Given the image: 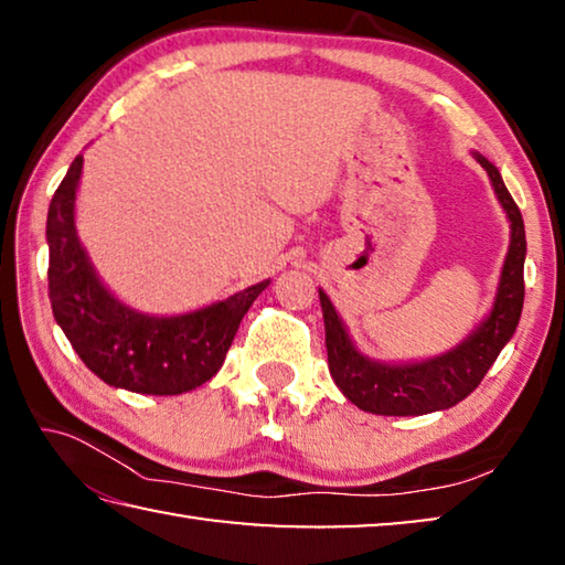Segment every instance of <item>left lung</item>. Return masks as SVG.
Wrapping results in <instances>:
<instances>
[{
  "label": "left lung",
  "mask_w": 565,
  "mask_h": 565,
  "mask_svg": "<svg viewBox=\"0 0 565 565\" xmlns=\"http://www.w3.org/2000/svg\"><path fill=\"white\" fill-rule=\"evenodd\" d=\"M478 164L489 171L491 184L499 194L511 222V246L505 256L501 286L495 294L491 317L486 319L476 333H471L461 347L444 353V356L411 363V366H388V363L369 361L353 349L347 329L333 309L329 296H321L323 323H327V351L329 371L341 394L351 404L379 416H420L431 411L451 408L463 401L489 374L501 349L519 327L523 309V262H525V228L521 209L505 189L503 179L489 159L476 154Z\"/></svg>",
  "instance_id": "1"
}]
</instances>
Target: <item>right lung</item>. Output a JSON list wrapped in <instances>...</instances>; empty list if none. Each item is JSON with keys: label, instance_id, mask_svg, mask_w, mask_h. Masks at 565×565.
<instances>
[{"label": "right lung", "instance_id": "right-lung-1", "mask_svg": "<svg viewBox=\"0 0 565 565\" xmlns=\"http://www.w3.org/2000/svg\"><path fill=\"white\" fill-rule=\"evenodd\" d=\"M82 154L54 191L46 214L50 299L66 339L102 381L137 394L177 396L206 384L226 359L248 306L269 281L184 317H145L104 289L74 232Z\"/></svg>", "mask_w": 565, "mask_h": 565}]
</instances>
